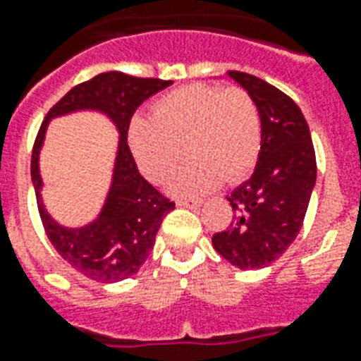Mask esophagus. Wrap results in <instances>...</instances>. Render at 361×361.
I'll list each match as a JSON object with an SVG mask.
<instances>
[{"instance_id": "34e87169", "label": "esophagus", "mask_w": 361, "mask_h": 361, "mask_svg": "<svg viewBox=\"0 0 361 361\" xmlns=\"http://www.w3.org/2000/svg\"><path fill=\"white\" fill-rule=\"evenodd\" d=\"M177 205H180V207H200V205H202V200H186V197H178Z\"/></svg>"}]
</instances>
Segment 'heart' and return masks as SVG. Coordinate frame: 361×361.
<instances>
[{"mask_svg": "<svg viewBox=\"0 0 361 361\" xmlns=\"http://www.w3.org/2000/svg\"><path fill=\"white\" fill-rule=\"evenodd\" d=\"M259 106L242 87L186 85L154 104L152 116L133 118L129 146L140 171L164 183L190 152L173 188L203 192L221 183H238L253 169L261 152Z\"/></svg>", "mask_w": 361, "mask_h": 361, "instance_id": "1", "label": "heart"}]
</instances>
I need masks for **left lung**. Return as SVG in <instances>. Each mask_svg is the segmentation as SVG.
Wrapping results in <instances>:
<instances>
[{"label": "left lung", "instance_id": "8db88e82", "mask_svg": "<svg viewBox=\"0 0 361 361\" xmlns=\"http://www.w3.org/2000/svg\"><path fill=\"white\" fill-rule=\"evenodd\" d=\"M261 112L259 161L249 180L226 200L234 221L213 235V247L234 267L264 268L283 255L302 228L316 184V152L300 108L257 75L230 70Z\"/></svg>", "mask_w": 361, "mask_h": 361}]
</instances>
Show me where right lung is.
I'll return each mask as SVG.
<instances>
[{"mask_svg": "<svg viewBox=\"0 0 361 361\" xmlns=\"http://www.w3.org/2000/svg\"><path fill=\"white\" fill-rule=\"evenodd\" d=\"M169 85L171 81L158 78L102 72L70 89L49 110L37 131L30 171L36 188L43 230L56 253L70 267L100 283L121 281L139 272L154 247L161 221L175 207V202H171L169 197L164 196L140 175L131 148L127 145V131L135 110L152 94ZM83 107H94L108 113L118 126L122 137L113 188L99 219L83 229L72 231L56 225L42 209L39 197L41 178L37 169V156L48 119Z\"/></svg>", "mask_w": 361, "mask_h": 361, "instance_id": "obj_1", "label": "right lung"}]
</instances>
